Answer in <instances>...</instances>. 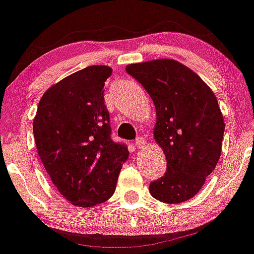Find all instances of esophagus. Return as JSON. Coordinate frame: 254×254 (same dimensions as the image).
<instances>
[{
  "mask_svg": "<svg viewBox=\"0 0 254 254\" xmlns=\"http://www.w3.org/2000/svg\"><path fill=\"white\" fill-rule=\"evenodd\" d=\"M134 144H136V147H137V148H142V147H144V146H146V141H144V138H143V137H141V136H139V137H137V139H136V143H134Z\"/></svg>",
  "mask_w": 254,
  "mask_h": 254,
  "instance_id": "esophagus-1",
  "label": "esophagus"
}]
</instances>
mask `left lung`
<instances>
[{"mask_svg":"<svg viewBox=\"0 0 254 254\" xmlns=\"http://www.w3.org/2000/svg\"><path fill=\"white\" fill-rule=\"evenodd\" d=\"M126 71L153 101V136L167 159L165 176L151 182L149 192L165 203L188 201L221 157L224 120L217 97L201 77L176 60L132 64Z\"/></svg>","mask_w":254,"mask_h":254,"instance_id":"left-lung-1","label":"left lung"}]
</instances>
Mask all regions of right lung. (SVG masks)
Returning <instances> with one entry per match:
<instances>
[{"mask_svg":"<svg viewBox=\"0 0 254 254\" xmlns=\"http://www.w3.org/2000/svg\"><path fill=\"white\" fill-rule=\"evenodd\" d=\"M108 66H89L43 93L33 120L36 148L59 192L77 207H93L115 193L129 152L111 139L105 105Z\"/></svg>","mask_w":254,"mask_h":254,"instance_id":"obj_1","label":"right lung"}]
</instances>
